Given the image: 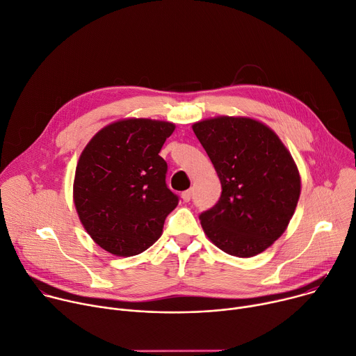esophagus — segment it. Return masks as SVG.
<instances>
[{
  "label": "esophagus",
  "mask_w": 356,
  "mask_h": 356,
  "mask_svg": "<svg viewBox=\"0 0 356 356\" xmlns=\"http://www.w3.org/2000/svg\"><path fill=\"white\" fill-rule=\"evenodd\" d=\"M181 199L184 203H188L190 199H191V190H186L181 193Z\"/></svg>",
  "instance_id": "34e87169"
}]
</instances>
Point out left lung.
<instances>
[{"label":"left lung","mask_w":356,"mask_h":356,"mask_svg":"<svg viewBox=\"0 0 356 356\" xmlns=\"http://www.w3.org/2000/svg\"><path fill=\"white\" fill-rule=\"evenodd\" d=\"M221 183L217 204L200 214L209 240L234 257L263 252L293 218L301 176L271 127L247 116H216L193 123Z\"/></svg>","instance_id":"obj_1"}]
</instances>
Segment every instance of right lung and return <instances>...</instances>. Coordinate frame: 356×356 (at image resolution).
<instances>
[{"mask_svg":"<svg viewBox=\"0 0 356 356\" xmlns=\"http://www.w3.org/2000/svg\"><path fill=\"white\" fill-rule=\"evenodd\" d=\"M175 123L127 118L102 127L82 150L74 204L90 238L118 257L147 250L163 233L179 199L166 186L159 152Z\"/></svg>","mask_w":356,"mask_h":356,"instance_id":"obj_1","label":"right lung"}]
</instances>
